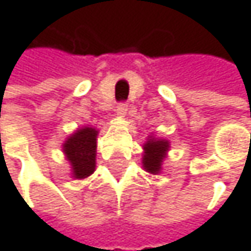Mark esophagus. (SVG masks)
<instances>
[{"instance_id":"obj_1","label":"esophagus","mask_w":251,"mask_h":251,"mask_svg":"<svg viewBox=\"0 0 251 251\" xmlns=\"http://www.w3.org/2000/svg\"><path fill=\"white\" fill-rule=\"evenodd\" d=\"M126 112H127V104H126V103H121V104L116 107V115H118V116H125Z\"/></svg>"}]
</instances>
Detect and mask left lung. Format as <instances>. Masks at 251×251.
<instances>
[{"instance_id":"obj_1","label":"left lung","mask_w":251,"mask_h":251,"mask_svg":"<svg viewBox=\"0 0 251 251\" xmlns=\"http://www.w3.org/2000/svg\"><path fill=\"white\" fill-rule=\"evenodd\" d=\"M142 169L151 175H160L170 151V141L151 133L142 145Z\"/></svg>"}]
</instances>
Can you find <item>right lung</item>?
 Returning <instances> with one entry per match:
<instances>
[{
  "label": "right lung",
  "mask_w": 251,
  "mask_h": 251,
  "mask_svg": "<svg viewBox=\"0 0 251 251\" xmlns=\"http://www.w3.org/2000/svg\"><path fill=\"white\" fill-rule=\"evenodd\" d=\"M99 129L94 126H82L73 132L62 144L65 160L71 166V177L82 180L96 170Z\"/></svg>",
  "instance_id": "1"
}]
</instances>
